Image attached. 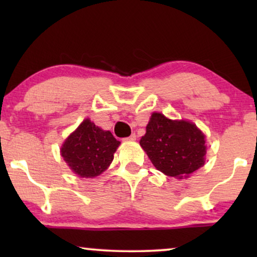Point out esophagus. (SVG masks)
Wrapping results in <instances>:
<instances>
[{"instance_id":"obj_1","label":"esophagus","mask_w":257,"mask_h":257,"mask_svg":"<svg viewBox=\"0 0 257 257\" xmlns=\"http://www.w3.org/2000/svg\"><path fill=\"white\" fill-rule=\"evenodd\" d=\"M136 139H137L136 133H132L131 136H130V137H127V138H126V140H136Z\"/></svg>"}]
</instances>
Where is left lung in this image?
I'll use <instances>...</instances> for the list:
<instances>
[{"mask_svg": "<svg viewBox=\"0 0 257 257\" xmlns=\"http://www.w3.org/2000/svg\"><path fill=\"white\" fill-rule=\"evenodd\" d=\"M205 136L189 121L167 119L153 113L146 126L140 146L154 167L166 175L182 178L205 164Z\"/></svg>", "mask_w": 257, "mask_h": 257, "instance_id": "1", "label": "left lung"}]
</instances>
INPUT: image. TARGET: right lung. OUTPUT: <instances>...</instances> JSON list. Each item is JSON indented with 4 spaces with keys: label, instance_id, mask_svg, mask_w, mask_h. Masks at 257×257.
Masks as SVG:
<instances>
[{
    "label": "right lung",
    "instance_id": "add662e5",
    "mask_svg": "<svg viewBox=\"0 0 257 257\" xmlns=\"http://www.w3.org/2000/svg\"><path fill=\"white\" fill-rule=\"evenodd\" d=\"M120 142L89 119L65 140L61 153L70 168L82 178H93L106 170Z\"/></svg>",
    "mask_w": 257,
    "mask_h": 257
}]
</instances>
